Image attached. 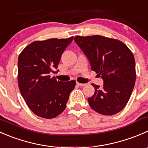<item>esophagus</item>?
Masks as SVG:
<instances>
[{"instance_id":"1","label":"esophagus","mask_w":148,"mask_h":148,"mask_svg":"<svg viewBox=\"0 0 148 148\" xmlns=\"http://www.w3.org/2000/svg\"><path fill=\"white\" fill-rule=\"evenodd\" d=\"M76 84H77L78 86H84L85 85H86L85 83H78V82H77V83H76Z\"/></svg>"}]
</instances>
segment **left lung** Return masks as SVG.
Listing matches in <instances>:
<instances>
[{
  "label": "left lung",
  "mask_w": 148,
  "mask_h": 148,
  "mask_svg": "<svg viewBox=\"0 0 148 148\" xmlns=\"http://www.w3.org/2000/svg\"><path fill=\"white\" fill-rule=\"evenodd\" d=\"M75 43L88 59L93 71L101 75L103 87L92 84L95 93L88 99L92 109L114 115L125 107L136 80L135 60L121 41L100 35L75 36Z\"/></svg>",
  "instance_id": "obj_1"
}]
</instances>
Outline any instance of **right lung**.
<instances>
[{
    "instance_id": "obj_1",
    "label": "right lung",
    "mask_w": 148,
    "mask_h": 148,
    "mask_svg": "<svg viewBox=\"0 0 148 148\" xmlns=\"http://www.w3.org/2000/svg\"><path fill=\"white\" fill-rule=\"evenodd\" d=\"M68 39L35 41L18 56V83L21 96L32 112L45 119L60 114L66 108L75 80L62 82L51 77L62 53L72 42Z\"/></svg>"
}]
</instances>
